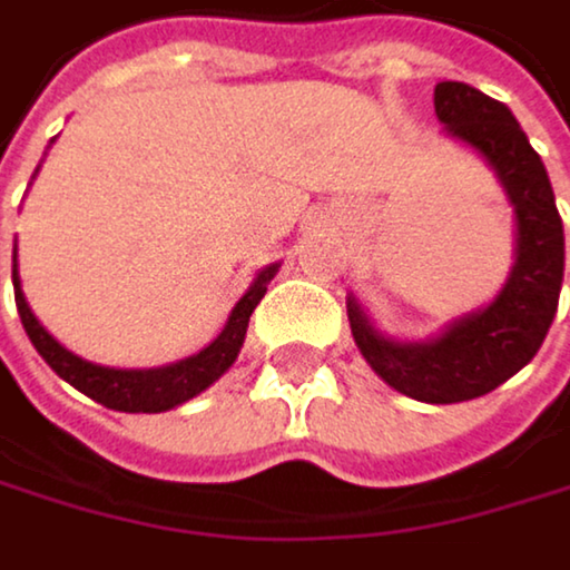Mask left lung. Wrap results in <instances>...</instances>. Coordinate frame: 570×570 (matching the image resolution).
Masks as SVG:
<instances>
[{
  "label": "left lung",
  "mask_w": 570,
  "mask_h": 570,
  "mask_svg": "<svg viewBox=\"0 0 570 570\" xmlns=\"http://www.w3.org/2000/svg\"><path fill=\"white\" fill-rule=\"evenodd\" d=\"M435 117L445 135L490 161L510 198L517 219L510 276L493 304L453 321L429 341L385 337L354 297H347V321L354 344L382 382L415 402L453 405L503 385L544 344L564 279V226L548 168L507 104L470 83L442 80L435 83Z\"/></svg>",
  "instance_id": "1"
}]
</instances>
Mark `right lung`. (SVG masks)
Masks as SVG:
<instances>
[{"label":"right lung","instance_id":"add662e5","mask_svg":"<svg viewBox=\"0 0 570 570\" xmlns=\"http://www.w3.org/2000/svg\"><path fill=\"white\" fill-rule=\"evenodd\" d=\"M276 263L259 269L256 279L249 283V291L239 297V304L233 307L226 327L219 331V337L202 347L191 357H181L175 364H165V368H104V364L83 361L73 351H67L43 324L36 321V314L29 311L22 287H19V273H16V253H12V287H16V311L19 321L32 341V347L43 354V361L50 368L70 382L77 392H83L87 399L114 409V412H168L188 399H195L198 392H206L216 379H223L246 341V327H249V314L256 311V304L266 294V283L276 276Z\"/></svg>","mask_w":570,"mask_h":570}]
</instances>
